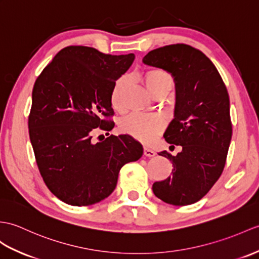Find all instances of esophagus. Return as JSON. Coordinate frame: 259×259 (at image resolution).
Segmentation results:
<instances>
[{
	"instance_id": "34e87169",
	"label": "esophagus",
	"mask_w": 259,
	"mask_h": 259,
	"mask_svg": "<svg viewBox=\"0 0 259 259\" xmlns=\"http://www.w3.org/2000/svg\"><path fill=\"white\" fill-rule=\"evenodd\" d=\"M143 154L146 155V157H154L155 152L153 151V150L149 149V148H147V147H144V149H143Z\"/></svg>"
}]
</instances>
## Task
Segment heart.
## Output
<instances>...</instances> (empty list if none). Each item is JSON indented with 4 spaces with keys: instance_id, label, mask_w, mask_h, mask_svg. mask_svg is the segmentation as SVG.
Here are the masks:
<instances>
[{
    "instance_id": "b5f03b06",
    "label": "heart",
    "mask_w": 259,
    "mask_h": 259,
    "mask_svg": "<svg viewBox=\"0 0 259 259\" xmlns=\"http://www.w3.org/2000/svg\"><path fill=\"white\" fill-rule=\"evenodd\" d=\"M142 81L147 89L154 95L161 89H172L173 78L167 71L159 68H153L144 71ZM128 78L122 76L113 83L110 94V101L113 108L119 109L121 106V97L127 86ZM164 128V120L157 115H143V113H132L124 118L120 123V130L136 140L143 143H151Z\"/></svg>"
}]
</instances>
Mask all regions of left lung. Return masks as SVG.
Returning a JSON list of instances; mask_svg holds the SVG:
<instances>
[{"label": "left lung", "instance_id": "8db88e82", "mask_svg": "<svg viewBox=\"0 0 259 259\" xmlns=\"http://www.w3.org/2000/svg\"><path fill=\"white\" fill-rule=\"evenodd\" d=\"M142 62L170 73L176 82L174 118L164 132L166 142L182 151L159 155L173 164L172 176L154 182V195L176 206L205 195L224 170L232 139L230 97L211 59L185 44L149 52Z\"/></svg>", "mask_w": 259, "mask_h": 259}]
</instances>
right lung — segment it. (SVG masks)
Wrapping results in <instances>:
<instances>
[{"label":"right lung","instance_id":"1","mask_svg":"<svg viewBox=\"0 0 259 259\" xmlns=\"http://www.w3.org/2000/svg\"><path fill=\"white\" fill-rule=\"evenodd\" d=\"M134 61L135 54L68 46L34 83L28 132L36 163L47 188L69 205L105 200L116 189L120 169L142 157L141 143L128 135L92 141L96 128L115 125L105 119L113 115L111 89Z\"/></svg>","mask_w":259,"mask_h":259}]
</instances>
